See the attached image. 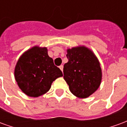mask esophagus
<instances>
[{
    "label": "esophagus",
    "mask_w": 127,
    "mask_h": 127,
    "mask_svg": "<svg viewBox=\"0 0 127 127\" xmlns=\"http://www.w3.org/2000/svg\"><path fill=\"white\" fill-rule=\"evenodd\" d=\"M59 68L61 69V70L63 71V65H61V66H59Z\"/></svg>",
    "instance_id": "esophagus-1"
}]
</instances>
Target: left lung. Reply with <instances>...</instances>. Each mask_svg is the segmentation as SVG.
I'll list each match as a JSON object with an SVG mask.
<instances>
[{"label":"left lung","instance_id":"left-lung-1","mask_svg":"<svg viewBox=\"0 0 127 127\" xmlns=\"http://www.w3.org/2000/svg\"><path fill=\"white\" fill-rule=\"evenodd\" d=\"M66 52L69 61L64 65V79L73 95L78 98H87L101 84L100 63L93 52L84 45L67 49Z\"/></svg>","mask_w":127,"mask_h":127}]
</instances>
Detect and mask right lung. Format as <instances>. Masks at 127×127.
Wrapping results in <instances>:
<instances>
[{
	"label": "right lung",
	"mask_w": 127,
	"mask_h": 127,
	"mask_svg": "<svg viewBox=\"0 0 127 127\" xmlns=\"http://www.w3.org/2000/svg\"><path fill=\"white\" fill-rule=\"evenodd\" d=\"M14 76L24 93L29 96L38 97L49 91L53 82L62 77L63 73L48 56L47 47L35 45L19 58Z\"/></svg>",
	"instance_id": "right-lung-1"
}]
</instances>
